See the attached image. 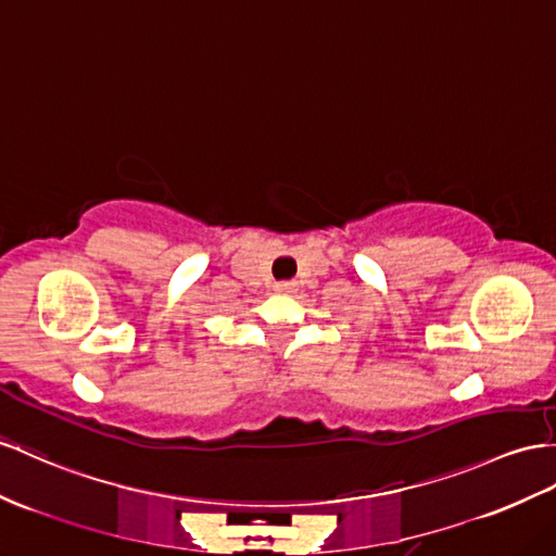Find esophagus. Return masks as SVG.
<instances>
[{
	"label": "esophagus",
	"mask_w": 556,
	"mask_h": 556,
	"mask_svg": "<svg viewBox=\"0 0 556 556\" xmlns=\"http://www.w3.org/2000/svg\"><path fill=\"white\" fill-rule=\"evenodd\" d=\"M275 291H279V293H291V291H295V283H293V281H279L277 287H275Z\"/></svg>",
	"instance_id": "34e87169"
}]
</instances>
